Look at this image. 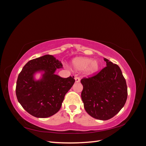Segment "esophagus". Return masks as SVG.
<instances>
[{"instance_id": "obj_1", "label": "esophagus", "mask_w": 146, "mask_h": 146, "mask_svg": "<svg viewBox=\"0 0 146 146\" xmlns=\"http://www.w3.org/2000/svg\"><path fill=\"white\" fill-rule=\"evenodd\" d=\"M80 81V78L79 77H76L75 78V82L76 83H79Z\"/></svg>"}]
</instances>
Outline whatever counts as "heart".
<instances>
[{
	"label": "heart",
	"instance_id": "obj_1",
	"mask_svg": "<svg viewBox=\"0 0 146 146\" xmlns=\"http://www.w3.org/2000/svg\"><path fill=\"white\" fill-rule=\"evenodd\" d=\"M72 65L76 70L85 69L86 73L88 75L96 73L100 68V63L98 61L93 60L88 57L75 58L73 60Z\"/></svg>",
	"mask_w": 146,
	"mask_h": 146
}]
</instances>
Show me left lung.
<instances>
[{
    "instance_id": "obj_1",
    "label": "left lung",
    "mask_w": 146,
    "mask_h": 146,
    "mask_svg": "<svg viewBox=\"0 0 146 146\" xmlns=\"http://www.w3.org/2000/svg\"><path fill=\"white\" fill-rule=\"evenodd\" d=\"M104 60L106 66L99 73L81 80L84 109L91 117L103 121L119 113L127 96L126 80L120 68L105 58Z\"/></svg>"
}]
</instances>
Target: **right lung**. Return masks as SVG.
<instances>
[{"label": "right lung", "instance_id": "obj_1", "mask_svg": "<svg viewBox=\"0 0 146 146\" xmlns=\"http://www.w3.org/2000/svg\"><path fill=\"white\" fill-rule=\"evenodd\" d=\"M62 68L60 61L46 55L30 60L19 74L16 85L18 101L33 116L46 118L58 111L65 94L73 85L74 76L63 78L57 74ZM40 74L39 79L35 75Z\"/></svg>", "mask_w": 146, "mask_h": 146}]
</instances>
